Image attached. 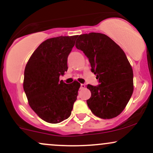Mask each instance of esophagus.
<instances>
[{
  "label": "esophagus",
  "instance_id": "obj_1",
  "mask_svg": "<svg viewBox=\"0 0 153 153\" xmlns=\"http://www.w3.org/2000/svg\"><path fill=\"white\" fill-rule=\"evenodd\" d=\"M80 88H81V89L85 88V84H81V85H80Z\"/></svg>",
  "mask_w": 153,
  "mask_h": 153
}]
</instances>
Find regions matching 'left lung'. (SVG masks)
Listing matches in <instances>:
<instances>
[{
    "instance_id": "1",
    "label": "left lung",
    "mask_w": 153,
    "mask_h": 153,
    "mask_svg": "<svg viewBox=\"0 0 153 153\" xmlns=\"http://www.w3.org/2000/svg\"><path fill=\"white\" fill-rule=\"evenodd\" d=\"M76 48L88 58L91 71L99 82L97 86H87L92 94L87 105L97 117H116L125 108L134 90L133 70L126 54L109 37L96 32L80 35Z\"/></svg>"
}]
</instances>
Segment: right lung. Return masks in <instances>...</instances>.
I'll use <instances>...</instances> for the list:
<instances>
[{"mask_svg":"<svg viewBox=\"0 0 153 153\" xmlns=\"http://www.w3.org/2000/svg\"><path fill=\"white\" fill-rule=\"evenodd\" d=\"M78 35L60 36L46 39L32 53L26 65L24 90L31 108L51 123L67 119L80 84H66L59 76L67 71V59Z\"/></svg>","mask_w":153,"mask_h":153,"instance_id":"obj_1","label":"right lung"}]
</instances>
